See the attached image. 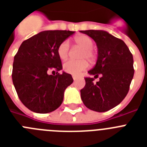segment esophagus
I'll return each instance as SVG.
<instances>
[{
    "instance_id": "obj_1",
    "label": "esophagus",
    "mask_w": 147,
    "mask_h": 147,
    "mask_svg": "<svg viewBox=\"0 0 147 147\" xmlns=\"http://www.w3.org/2000/svg\"><path fill=\"white\" fill-rule=\"evenodd\" d=\"M72 77H73V79H74V80H78V79H79V76H76V75H73Z\"/></svg>"
}]
</instances>
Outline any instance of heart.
<instances>
[{
    "label": "heart",
    "instance_id": "obj_1",
    "mask_svg": "<svg viewBox=\"0 0 147 147\" xmlns=\"http://www.w3.org/2000/svg\"><path fill=\"white\" fill-rule=\"evenodd\" d=\"M74 41L79 46L82 48L80 55V60L70 59L63 65V70L66 73L73 75L80 74L82 71H85L88 67V62H93L96 59V54L93 51V41L87 35H80L74 38ZM70 45L67 40L61 42L57 48V54L61 59H65L67 57L69 54Z\"/></svg>",
    "mask_w": 147,
    "mask_h": 147
}]
</instances>
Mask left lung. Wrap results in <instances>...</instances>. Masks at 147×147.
<instances>
[{
	"label": "left lung",
	"mask_w": 147,
	"mask_h": 147,
	"mask_svg": "<svg viewBox=\"0 0 147 147\" xmlns=\"http://www.w3.org/2000/svg\"><path fill=\"white\" fill-rule=\"evenodd\" d=\"M94 40L98 58L93 69L88 71L94 79L85 78V86L80 90L84 105L90 110L105 112L122 102L129 89L133 75V57L125 42L102 30L80 31Z\"/></svg>",
	"instance_id": "8db88e82"
}]
</instances>
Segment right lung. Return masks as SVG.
<instances>
[{
	"label": "right lung",
	"mask_w": 147,
	"mask_h": 147,
	"mask_svg": "<svg viewBox=\"0 0 147 147\" xmlns=\"http://www.w3.org/2000/svg\"><path fill=\"white\" fill-rule=\"evenodd\" d=\"M74 32L43 31L22 42L14 57L12 82L22 103L33 112L48 113L63 101L65 90L74 82L62 69L57 54L59 44ZM58 71L49 75L50 70Z\"/></svg>",
	"instance_id": "right-lung-1"
}]
</instances>
